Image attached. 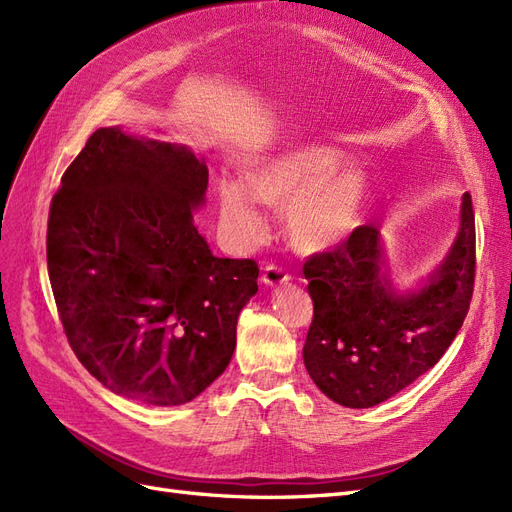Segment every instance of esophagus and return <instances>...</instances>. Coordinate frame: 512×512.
<instances>
[{"label":"esophagus","mask_w":512,"mask_h":512,"mask_svg":"<svg viewBox=\"0 0 512 512\" xmlns=\"http://www.w3.org/2000/svg\"><path fill=\"white\" fill-rule=\"evenodd\" d=\"M290 282V275L277 265H267L265 271H262V284L265 286H282V284H288Z\"/></svg>","instance_id":"esophagus-1"}]
</instances>
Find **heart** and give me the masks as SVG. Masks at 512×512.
<instances>
[{"label": "heart", "mask_w": 512, "mask_h": 512, "mask_svg": "<svg viewBox=\"0 0 512 512\" xmlns=\"http://www.w3.org/2000/svg\"><path fill=\"white\" fill-rule=\"evenodd\" d=\"M342 151L322 143H297L258 156L245 177L215 181V200L228 235L254 245L265 232L260 205L286 209L292 245L305 254L331 252L346 243L365 218L369 179L346 166Z\"/></svg>", "instance_id": "obj_1"}]
</instances>
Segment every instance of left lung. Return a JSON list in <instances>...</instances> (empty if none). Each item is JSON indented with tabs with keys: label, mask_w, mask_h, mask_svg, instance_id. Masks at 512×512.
I'll return each mask as SVG.
<instances>
[{
	"label": "left lung",
	"mask_w": 512,
	"mask_h": 512,
	"mask_svg": "<svg viewBox=\"0 0 512 512\" xmlns=\"http://www.w3.org/2000/svg\"><path fill=\"white\" fill-rule=\"evenodd\" d=\"M472 198L442 265L412 290H397L376 226L309 258L303 267L314 320L303 361L318 389L346 408H371L436 365L466 318L476 269Z\"/></svg>",
	"instance_id": "left-lung-1"
}]
</instances>
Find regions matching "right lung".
Returning a JSON list of instances; mask_svg holds the SVG:
<instances>
[{"mask_svg":"<svg viewBox=\"0 0 512 512\" xmlns=\"http://www.w3.org/2000/svg\"><path fill=\"white\" fill-rule=\"evenodd\" d=\"M209 170L192 149L100 128L61 177L46 230L57 312L108 391L181 406L222 376L254 260L218 258L194 224Z\"/></svg>","mask_w":512,"mask_h":512,"instance_id":"1","label":"right lung"}]
</instances>
